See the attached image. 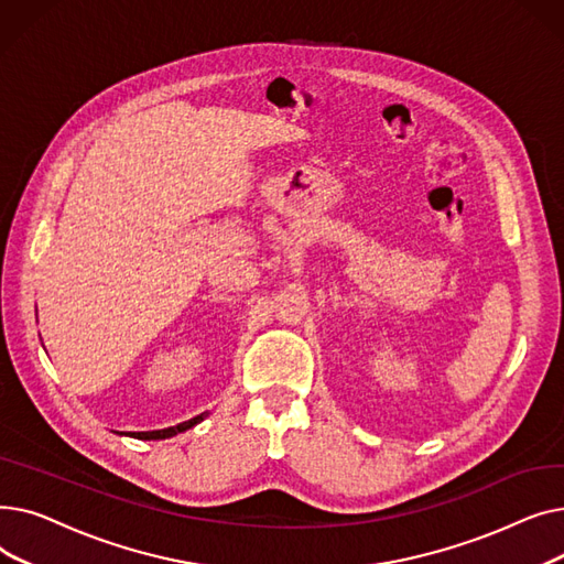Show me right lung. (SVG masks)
I'll use <instances>...</instances> for the list:
<instances>
[{
	"label": "right lung",
	"mask_w": 564,
	"mask_h": 564,
	"mask_svg": "<svg viewBox=\"0 0 564 564\" xmlns=\"http://www.w3.org/2000/svg\"><path fill=\"white\" fill-rule=\"evenodd\" d=\"M205 416H207V411L198 413V416H194V419H189V421H185V423H181V425L164 427V430H153V432H128V436H132V438H141V441H160V438H171V436H175V434L187 432L189 427L198 425ZM121 434H123V432H121Z\"/></svg>",
	"instance_id": "right-lung-1"
}]
</instances>
